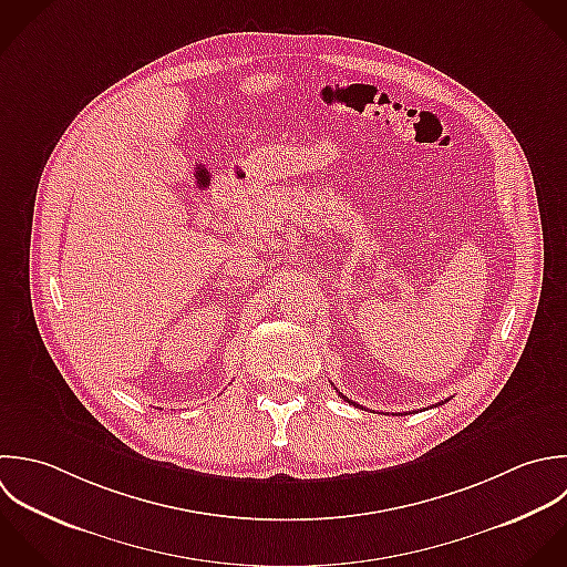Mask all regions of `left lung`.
Wrapping results in <instances>:
<instances>
[{"mask_svg": "<svg viewBox=\"0 0 567 567\" xmlns=\"http://www.w3.org/2000/svg\"><path fill=\"white\" fill-rule=\"evenodd\" d=\"M342 398H344V395H342ZM344 400H347V402H349V404H355V402H351V400H349V398H344Z\"/></svg>", "mask_w": 567, "mask_h": 567, "instance_id": "left-lung-1", "label": "left lung"}]
</instances>
